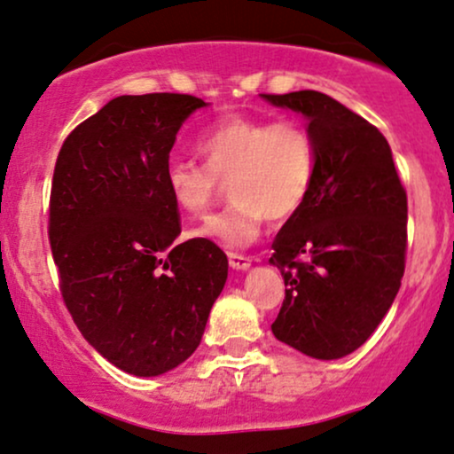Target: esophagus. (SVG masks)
<instances>
[{
  "label": "esophagus",
  "instance_id": "1",
  "mask_svg": "<svg viewBox=\"0 0 454 454\" xmlns=\"http://www.w3.org/2000/svg\"><path fill=\"white\" fill-rule=\"evenodd\" d=\"M228 262H231V266L234 270H247L251 266V260L245 258V255H239V254L228 255Z\"/></svg>",
  "mask_w": 454,
  "mask_h": 454
}]
</instances>
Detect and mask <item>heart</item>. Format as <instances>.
Here are the masks:
<instances>
[{
  "mask_svg": "<svg viewBox=\"0 0 454 454\" xmlns=\"http://www.w3.org/2000/svg\"><path fill=\"white\" fill-rule=\"evenodd\" d=\"M205 167L171 162L165 184L185 215H205L228 185L232 205L194 231L228 249H243L262 234L266 217L283 222L307 203L315 182L313 137L296 120L228 116L196 144Z\"/></svg>",
  "mask_w": 454,
  "mask_h": 454,
  "instance_id": "heart-1",
  "label": "heart"
}]
</instances>
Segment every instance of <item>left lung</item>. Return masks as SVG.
<instances>
[{"mask_svg": "<svg viewBox=\"0 0 454 454\" xmlns=\"http://www.w3.org/2000/svg\"><path fill=\"white\" fill-rule=\"evenodd\" d=\"M302 114L315 144L307 203L272 243L286 300L277 340L313 359H340L372 336L402 286L408 200L379 129L317 90L262 95Z\"/></svg>", "mask_w": 454, "mask_h": 454, "instance_id": "obj_1", "label": "left lung"}]
</instances>
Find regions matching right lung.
I'll list each match as a JSON object with an SVG mask.
<instances>
[{
  "mask_svg": "<svg viewBox=\"0 0 454 454\" xmlns=\"http://www.w3.org/2000/svg\"><path fill=\"white\" fill-rule=\"evenodd\" d=\"M207 103L152 92L107 101L59 152L51 247L82 336L133 376H160L196 351L228 279L207 239L177 243L165 171L175 137Z\"/></svg>",
  "mask_w": 454,
  "mask_h": 454,
  "instance_id": "obj_1",
  "label": "right lung"
}]
</instances>
